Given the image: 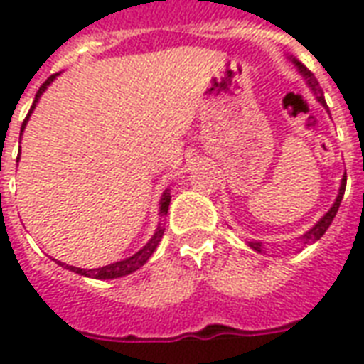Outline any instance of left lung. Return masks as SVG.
I'll return each mask as SVG.
<instances>
[{
	"instance_id": "left-lung-1",
	"label": "left lung",
	"mask_w": 364,
	"mask_h": 364,
	"mask_svg": "<svg viewBox=\"0 0 364 364\" xmlns=\"http://www.w3.org/2000/svg\"><path fill=\"white\" fill-rule=\"evenodd\" d=\"M293 62H294V64H296V68H299V71H300V73H302V77H304L306 81H308V85H310L311 90L316 92L317 102H319V104H321L323 107H327V104H325V98H323L321 88H319V82H317V79H316V77H314V73H311V71L308 70L306 65L300 64L299 60H293ZM346 179H348V177H346V173H344V177H342V185H340V193H338V196H336V202H334L333 208H331V210H328L327 213H325V215L321 217V221H317L316 227H311L310 230H308V232H306L304 236H302V238H304V243L316 242V240H319L323 236V234L327 232V228L331 227V223H333L334 215H336V211H338L340 202H342V196H344ZM249 245H251V247H253L255 251H262V249H260V243L259 242H249Z\"/></svg>"
}]
</instances>
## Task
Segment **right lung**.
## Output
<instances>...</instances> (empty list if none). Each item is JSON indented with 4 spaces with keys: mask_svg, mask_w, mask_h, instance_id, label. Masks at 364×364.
Listing matches in <instances>:
<instances>
[{
    "mask_svg": "<svg viewBox=\"0 0 364 364\" xmlns=\"http://www.w3.org/2000/svg\"><path fill=\"white\" fill-rule=\"evenodd\" d=\"M56 75H58V73H56ZM56 75H50L47 81L43 82L41 87H39V90H37V94H36V100H33V105H31L30 113H28V117H26L24 122H22V130L26 128V122H28V119H30V115H31V111H33L36 104L39 102V98H41V94L45 92V88H47L48 85H50V82L56 79ZM170 200H171L170 191L166 188L164 194H162V198H160V215H166V213H168ZM162 236H164V227H162V225H159V228H156V232H154L153 238L149 240L147 245H143V247L139 249L136 255H132V257H128V259H124V260H119V262H113V264L102 266V268H94V270H85V268L68 266V264H64V262H60V260H56V262L64 266V268H68V270L75 272V274H81V276L96 277V279H115V277L128 276V274H132V272H136L137 268H141V266L149 260V257L153 255V251L156 249V245H159V242L162 240Z\"/></svg>",
    "mask_w": 364,
    "mask_h": 364,
    "instance_id": "right-lung-1",
    "label": "right lung"
}]
</instances>
